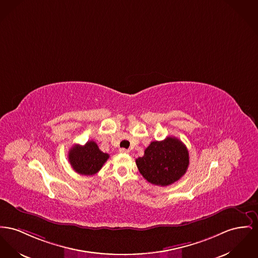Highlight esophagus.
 <instances>
[{
    "label": "esophagus",
    "instance_id": "esophagus-1",
    "mask_svg": "<svg viewBox=\"0 0 258 258\" xmlns=\"http://www.w3.org/2000/svg\"><path fill=\"white\" fill-rule=\"evenodd\" d=\"M119 153L121 154H129V150H126V149H119Z\"/></svg>",
    "mask_w": 258,
    "mask_h": 258
}]
</instances>
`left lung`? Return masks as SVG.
Wrapping results in <instances>:
<instances>
[{"instance_id": "obj_1", "label": "left lung", "mask_w": 258, "mask_h": 258, "mask_svg": "<svg viewBox=\"0 0 258 258\" xmlns=\"http://www.w3.org/2000/svg\"><path fill=\"white\" fill-rule=\"evenodd\" d=\"M189 152L177 138L154 141L136 159L138 169L150 183L169 186L178 181L188 169Z\"/></svg>"}]
</instances>
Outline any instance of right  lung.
<instances>
[{
  "label": "right lung",
  "mask_w": 258,
  "mask_h": 258,
  "mask_svg": "<svg viewBox=\"0 0 258 258\" xmlns=\"http://www.w3.org/2000/svg\"><path fill=\"white\" fill-rule=\"evenodd\" d=\"M109 155L103 153L96 142L89 141L84 146L74 145L69 153L72 168L82 175H94L103 167Z\"/></svg>",
  "instance_id": "1"
}]
</instances>
